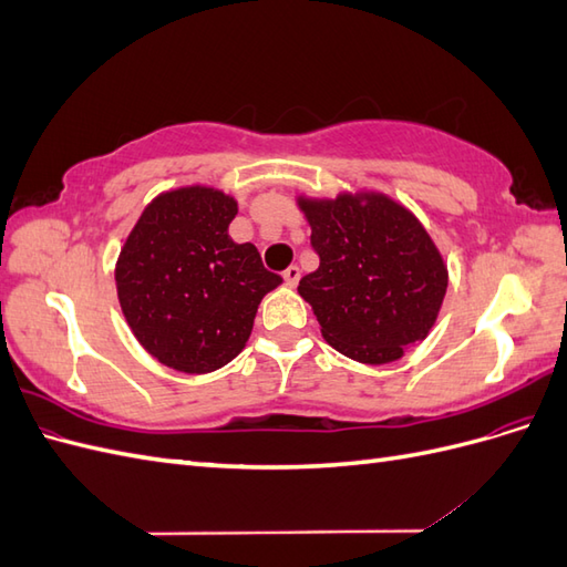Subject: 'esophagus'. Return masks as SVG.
Here are the masks:
<instances>
[{
	"mask_svg": "<svg viewBox=\"0 0 567 567\" xmlns=\"http://www.w3.org/2000/svg\"><path fill=\"white\" fill-rule=\"evenodd\" d=\"M284 281H286V286H298V281H300V267L298 265H290L284 271Z\"/></svg>",
	"mask_w": 567,
	"mask_h": 567,
	"instance_id": "obj_1",
	"label": "esophagus"
}]
</instances>
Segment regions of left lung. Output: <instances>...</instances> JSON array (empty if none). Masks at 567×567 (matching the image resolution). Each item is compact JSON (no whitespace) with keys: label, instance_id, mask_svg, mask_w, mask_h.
I'll use <instances>...</instances> for the list:
<instances>
[{"label":"left lung","instance_id":"left-lung-1","mask_svg":"<svg viewBox=\"0 0 567 567\" xmlns=\"http://www.w3.org/2000/svg\"><path fill=\"white\" fill-rule=\"evenodd\" d=\"M319 269L300 279L329 346L362 364H388L437 319L447 267L421 221L379 194L300 200Z\"/></svg>","mask_w":567,"mask_h":567}]
</instances>
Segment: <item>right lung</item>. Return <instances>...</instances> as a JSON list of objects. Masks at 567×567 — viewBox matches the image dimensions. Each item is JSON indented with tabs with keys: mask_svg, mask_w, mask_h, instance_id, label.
I'll list each match as a JSON object with an SVG mask.
<instances>
[{
	"mask_svg": "<svg viewBox=\"0 0 567 567\" xmlns=\"http://www.w3.org/2000/svg\"><path fill=\"white\" fill-rule=\"evenodd\" d=\"M236 200L215 188L167 192L142 213L115 267L123 315L144 350L184 373L229 364L279 274L252 244H234Z\"/></svg>",
	"mask_w": 567,
	"mask_h": 567,
	"instance_id": "1",
	"label": "right lung"
}]
</instances>
